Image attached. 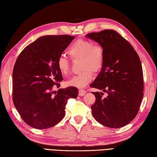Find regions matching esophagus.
Returning <instances> with one entry per match:
<instances>
[{
  "mask_svg": "<svg viewBox=\"0 0 157 157\" xmlns=\"http://www.w3.org/2000/svg\"><path fill=\"white\" fill-rule=\"evenodd\" d=\"M86 90L81 89V90H79V91H78V95L82 97V96H84L85 94H86Z\"/></svg>",
  "mask_w": 157,
  "mask_h": 157,
  "instance_id": "obj_1",
  "label": "esophagus"
}]
</instances>
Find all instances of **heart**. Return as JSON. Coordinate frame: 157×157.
Returning a JSON list of instances; mask_svg holds the SVG:
<instances>
[{
  "instance_id": "1",
  "label": "heart",
  "mask_w": 157,
  "mask_h": 157,
  "mask_svg": "<svg viewBox=\"0 0 157 157\" xmlns=\"http://www.w3.org/2000/svg\"><path fill=\"white\" fill-rule=\"evenodd\" d=\"M68 54L73 59H81L80 69L83 70L78 75L71 77L65 82L67 86L82 88L86 87L93 78V73H97L102 69L104 63V51L102 46L93 45L91 41L78 39L71 44ZM57 68L63 76L70 71V62L64 56L57 60Z\"/></svg>"
}]
</instances>
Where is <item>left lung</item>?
<instances>
[{"label":"left lung","instance_id":"8db88e82","mask_svg":"<svg viewBox=\"0 0 157 157\" xmlns=\"http://www.w3.org/2000/svg\"><path fill=\"white\" fill-rule=\"evenodd\" d=\"M86 38L102 46L104 63L90 87L101 90L96 97L92 115L106 127L119 128L138 113L144 97V75L136 52L128 41L112 29L87 34ZM103 92L107 97H102Z\"/></svg>","mask_w":157,"mask_h":157}]
</instances>
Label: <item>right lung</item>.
<instances>
[{
	"label": "right lung",
	"instance_id": "1",
	"mask_svg": "<svg viewBox=\"0 0 157 157\" xmlns=\"http://www.w3.org/2000/svg\"><path fill=\"white\" fill-rule=\"evenodd\" d=\"M74 38L70 35H47L25 48L13 70V102L23 120L31 127H53L65 117L70 98L78 97L75 87L53 91L60 86L62 74L57 60Z\"/></svg>",
	"mask_w": 157,
	"mask_h": 157
}]
</instances>
